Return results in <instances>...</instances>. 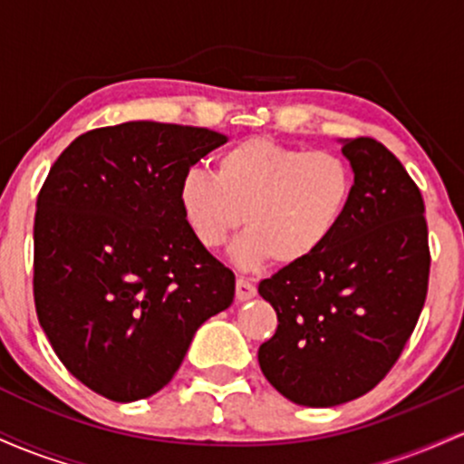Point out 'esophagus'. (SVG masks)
<instances>
[{
    "label": "esophagus",
    "instance_id": "obj_1",
    "mask_svg": "<svg viewBox=\"0 0 464 464\" xmlns=\"http://www.w3.org/2000/svg\"><path fill=\"white\" fill-rule=\"evenodd\" d=\"M255 292H257V287H255V284L248 279V276H237V284H236V296H237V301H248V299H253Z\"/></svg>",
    "mask_w": 464,
    "mask_h": 464
}]
</instances>
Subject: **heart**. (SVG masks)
<instances>
[{
    "mask_svg": "<svg viewBox=\"0 0 464 464\" xmlns=\"http://www.w3.org/2000/svg\"><path fill=\"white\" fill-rule=\"evenodd\" d=\"M355 177L347 159L250 137L216 157V169H189L179 205L205 248L220 250L244 222L233 257L242 268L301 264L343 225Z\"/></svg>",
    "mask_w": 464,
    "mask_h": 464,
    "instance_id": "obj_1",
    "label": "heart"
}]
</instances>
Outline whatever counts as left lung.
Instances as JSON below:
<instances>
[{
  "instance_id": "1",
  "label": "left lung",
  "mask_w": 464,
  "mask_h": 464,
  "mask_svg": "<svg viewBox=\"0 0 464 464\" xmlns=\"http://www.w3.org/2000/svg\"><path fill=\"white\" fill-rule=\"evenodd\" d=\"M355 174L343 225L301 264L259 284L276 332L259 366L281 395L329 408L372 391L417 327L430 281L423 196L384 143L343 146Z\"/></svg>"
}]
</instances>
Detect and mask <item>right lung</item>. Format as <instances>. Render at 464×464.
Returning a JSON list of instances; mask_svg holds the SVG:
<instances>
[{"instance_id":"add662e5","label":"right lung","mask_w":464,"mask_h":464,"mask_svg":"<svg viewBox=\"0 0 464 464\" xmlns=\"http://www.w3.org/2000/svg\"><path fill=\"white\" fill-rule=\"evenodd\" d=\"M225 135L126 121L73 140L34 214V307L65 369L111 401L168 384L236 275L185 222L179 185Z\"/></svg>"}]
</instances>
